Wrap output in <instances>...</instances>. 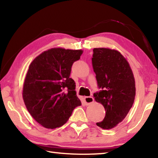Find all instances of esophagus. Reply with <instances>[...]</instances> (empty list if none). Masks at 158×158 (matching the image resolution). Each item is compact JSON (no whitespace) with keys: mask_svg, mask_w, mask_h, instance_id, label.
Listing matches in <instances>:
<instances>
[{"mask_svg":"<svg viewBox=\"0 0 158 158\" xmlns=\"http://www.w3.org/2000/svg\"><path fill=\"white\" fill-rule=\"evenodd\" d=\"M84 102L85 105H90V104H92L94 102V99L93 97H85L84 98Z\"/></svg>","mask_w":158,"mask_h":158,"instance_id":"esophagus-1","label":"esophagus"}]
</instances>
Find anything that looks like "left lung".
I'll return each instance as SVG.
<instances>
[{
	"mask_svg": "<svg viewBox=\"0 0 158 158\" xmlns=\"http://www.w3.org/2000/svg\"><path fill=\"white\" fill-rule=\"evenodd\" d=\"M92 65L101 89L93 96L106 111L103 121L96 125L110 130L121 123L132 108L136 93L135 77L127 60L116 50L93 49Z\"/></svg>",
	"mask_w": 158,
	"mask_h": 158,
	"instance_id": "8db88e82",
	"label": "left lung"
}]
</instances>
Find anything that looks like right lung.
<instances>
[{
    "label": "right lung",
    "mask_w": 158,
    "mask_h": 158,
    "mask_svg": "<svg viewBox=\"0 0 158 158\" xmlns=\"http://www.w3.org/2000/svg\"><path fill=\"white\" fill-rule=\"evenodd\" d=\"M82 53L81 49L52 48L29 65L23 83V102L30 114L43 127L62 126L74 108L81 105L75 82L69 75L73 64L80 59Z\"/></svg>",
    "instance_id": "right-lung-1"
}]
</instances>
